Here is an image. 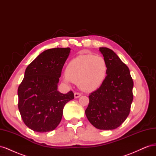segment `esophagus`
Returning a JSON list of instances; mask_svg holds the SVG:
<instances>
[{
  "instance_id": "34e87169",
  "label": "esophagus",
  "mask_w": 156,
  "mask_h": 156,
  "mask_svg": "<svg viewBox=\"0 0 156 156\" xmlns=\"http://www.w3.org/2000/svg\"><path fill=\"white\" fill-rule=\"evenodd\" d=\"M80 96H81V94H80V93L75 92V93L74 94V97H75V98H79Z\"/></svg>"
}]
</instances>
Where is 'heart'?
I'll return each instance as SVG.
<instances>
[{
  "instance_id": "1",
  "label": "heart",
  "mask_w": 156,
  "mask_h": 156,
  "mask_svg": "<svg viewBox=\"0 0 156 156\" xmlns=\"http://www.w3.org/2000/svg\"><path fill=\"white\" fill-rule=\"evenodd\" d=\"M107 64L104 58L93 55H79L68 64L64 81L77 83L84 92H92L100 87L107 76Z\"/></svg>"
}]
</instances>
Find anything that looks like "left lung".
<instances>
[{"label":"left lung","mask_w":156,"mask_h":156,"mask_svg":"<svg viewBox=\"0 0 156 156\" xmlns=\"http://www.w3.org/2000/svg\"><path fill=\"white\" fill-rule=\"evenodd\" d=\"M100 51L107 64V76L88 96L85 114L96 128L111 130L119 127L129 114L133 81L128 67L114 51L107 48H100Z\"/></svg>","instance_id":"left-lung-1"}]
</instances>
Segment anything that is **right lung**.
I'll return each mask as SVG.
<instances>
[{
  "label": "right lung",
  "instance_id": "1",
  "mask_svg": "<svg viewBox=\"0 0 156 156\" xmlns=\"http://www.w3.org/2000/svg\"><path fill=\"white\" fill-rule=\"evenodd\" d=\"M71 49L53 48L39 55L26 68L18 88V108L25 125L34 131L54 130L62 119L64 105L74 98L72 91H58L61 72Z\"/></svg>",
  "mask_w": 156,
  "mask_h": 156
}]
</instances>
